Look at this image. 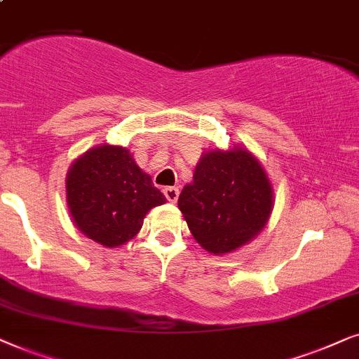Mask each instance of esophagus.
Listing matches in <instances>:
<instances>
[{
    "label": "esophagus",
    "instance_id": "34e87169",
    "mask_svg": "<svg viewBox=\"0 0 359 359\" xmlns=\"http://www.w3.org/2000/svg\"><path fill=\"white\" fill-rule=\"evenodd\" d=\"M162 192H164L165 198L169 200V202H172V203H175L177 198H179V189H177V187H164V190H162Z\"/></svg>",
    "mask_w": 359,
    "mask_h": 359
}]
</instances>
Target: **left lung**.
<instances>
[{"mask_svg":"<svg viewBox=\"0 0 359 359\" xmlns=\"http://www.w3.org/2000/svg\"><path fill=\"white\" fill-rule=\"evenodd\" d=\"M179 208L190 233L213 255L235 251L264 228L272 212V189L250 152H207L194 182L185 185Z\"/></svg>","mask_w":359,"mask_h":359,"instance_id":"1","label":"left lung"}]
</instances>
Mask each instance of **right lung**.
<instances>
[{
  "mask_svg": "<svg viewBox=\"0 0 359 359\" xmlns=\"http://www.w3.org/2000/svg\"><path fill=\"white\" fill-rule=\"evenodd\" d=\"M65 187L76 228L107 248L136 236L146 213L165 203L151 177L121 146H98L85 152L70 167Z\"/></svg>",
  "mask_w": 359,
  "mask_h": 359,
  "instance_id": "obj_1",
  "label": "right lung"
}]
</instances>
